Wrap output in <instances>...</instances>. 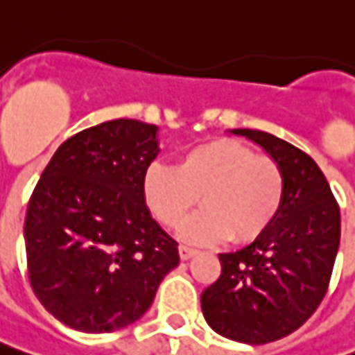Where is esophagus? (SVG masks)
Wrapping results in <instances>:
<instances>
[{
  "label": "esophagus",
  "mask_w": 355,
  "mask_h": 355,
  "mask_svg": "<svg viewBox=\"0 0 355 355\" xmlns=\"http://www.w3.org/2000/svg\"><path fill=\"white\" fill-rule=\"evenodd\" d=\"M196 253H198V251L192 250V248H189V245H180V248H178V255H180V259H182V261H187V259H190V257H194Z\"/></svg>",
  "instance_id": "esophagus-1"
}]
</instances>
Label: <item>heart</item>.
<instances>
[{"label":"heart","instance_id":"b5f03b06","mask_svg":"<svg viewBox=\"0 0 355 355\" xmlns=\"http://www.w3.org/2000/svg\"><path fill=\"white\" fill-rule=\"evenodd\" d=\"M143 200L166 227H177L202 200L206 206L180 227L190 243H248L273 226L285 178L273 159L236 139H212L178 157L177 166L153 163L141 180Z\"/></svg>","mask_w":355,"mask_h":355}]
</instances>
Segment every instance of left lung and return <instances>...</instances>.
I'll return each mask as SVG.
<instances>
[{"instance_id": "left-lung-1", "label": "left lung", "mask_w": 355, "mask_h": 355, "mask_svg": "<svg viewBox=\"0 0 355 355\" xmlns=\"http://www.w3.org/2000/svg\"><path fill=\"white\" fill-rule=\"evenodd\" d=\"M257 143L285 178L279 216L243 250L220 253L222 275L200 297L220 336L267 344L288 336L322 302L340 245V208L318 165L271 133L234 129Z\"/></svg>"}]
</instances>
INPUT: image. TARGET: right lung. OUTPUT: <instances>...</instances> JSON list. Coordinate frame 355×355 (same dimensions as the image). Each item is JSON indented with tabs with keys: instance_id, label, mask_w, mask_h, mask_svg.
<instances>
[{
	"instance_id": "1",
	"label": "right lung",
	"mask_w": 355,
	"mask_h": 355,
	"mask_svg": "<svg viewBox=\"0 0 355 355\" xmlns=\"http://www.w3.org/2000/svg\"><path fill=\"white\" fill-rule=\"evenodd\" d=\"M157 125L112 119L67 139L33 190L25 251L33 293L88 334L139 320L180 261L151 218L141 180L159 155Z\"/></svg>"
}]
</instances>
